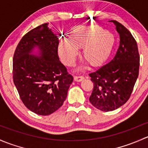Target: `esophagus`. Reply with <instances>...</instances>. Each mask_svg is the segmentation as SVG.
I'll list each match as a JSON object with an SVG mask.
<instances>
[{
    "instance_id": "34e87169",
    "label": "esophagus",
    "mask_w": 148,
    "mask_h": 148,
    "mask_svg": "<svg viewBox=\"0 0 148 148\" xmlns=\"http://www.w3.org/2000/svg\"><path fill=\"white\" fill-rule=\"evenodd\" d=\"M84 79V77L83 75H75L74 76V80L77 82L82 81Z\"/></svg>"
}]
</instances>
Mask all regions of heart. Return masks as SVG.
Listing matches in <instances>:
<instances>
[{
    "mask_svg": "<svg viewBox=\"0 0 148 148\" xmlns=\"http://www.w3.org/2000/svg\"><path fill=\"white\" fill-rule=\"evenodd\" d=\"M115 43L114 35L99 25H77L72 28L69 38L63 37L58 44L62 62L72 66L83 48V57L92 66L101 65L108 58Z\"/></svg>",
    "mask_w": 148,
    "mask_h": 148,
    "instance_id": "obj_1",
    "label": "heart"
}]
</instances>
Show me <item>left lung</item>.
I'll use <instances>...</instances> for the list:
<instances>
[{
  "mask_svg": "<svg viewBox=\"0 0 148 148\" xmlns=\"http://www.w3.org/2000/svg\"><path fill=\"white\" fill-rule=\"evenodd\" d=\"M120 35V45L111 61L89 74L93 90L89 100L102 111L118 109L130 98L139 74L140 55L136 40L128 30L112 21Z\"/></svg>",
  "mask_w": 148,
  "mask_h": 148,
  "instance_id": "8db88e82",
  "label": "left lung"
}]
</instances>
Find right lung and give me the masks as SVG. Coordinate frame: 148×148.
<instances>
[{"mask_svg":"<svg viewBox=\"0 0 148 148\" xmlns=\"http://www.w3.org/2000/svg\"><path fill=\"white\" fill-rule=\"evenodd\" d=\"M58 44L43 23L24 35L13 55V83L25 107L38 115H51L61 107L73 80L59 60ZM35 46L40 57L29 55Z\"/></svg>","mask_w":148,"mask_h":148,"instance_id":"1","label":"right lung"}]
</instances>
